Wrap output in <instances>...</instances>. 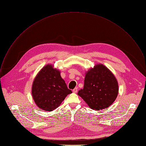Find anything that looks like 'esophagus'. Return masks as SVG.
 Here are the masks:
<instances>
[{"label": "esophagus", "mask_w": 146, "mask_h": 146, "mask_svg": "<svg viewBox=\"0 0 146 146\" xmlns=\"http://www.w3.org/2000/svg\"><path fill=\"white\" fill-rule=\"evenodd\" d=\"M72 92H73V93H76L77 92H78V88H77V87H75V88L74 89H73Z\"/></svg>", "instance_id": "1"}]
</instances>
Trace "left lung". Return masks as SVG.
<instances>
[{
    "mask_svg": "<svg viewBox=\"0 0 146 146\" xmlns=\"http://www.w3.org/2000/svg\"><path fill=\"white\" fill-rule=\"evenodd\" d=\"M119 93V85L113 73L105 66L96 65L86 73L83 89L78 94L96 110L110 106Z\"/></svg>",
    "mask_w": 146,
    "mask_h": 146,
    "instance_id": "1",
    "label": "left lung"
}]
</instances>
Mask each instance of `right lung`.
I'll use <instances>...</instances> for the list:
<instances>
[{"label":"right lung","mask_w":146,"mask_h":146,"mask_svg":"<svg viewBox=\"0 0 146 146\" xmlns=\"http://www.w3.org/2000/svg\"><path fill=\"white\" fill-rule=\"evenodd\" d=\"M72 91L61 77L60 72L48 64L38 73L33 83V98L40 109L52 111L59 106L68 94Z\"/></svg>","instance_id":"1"}]
</instances>
